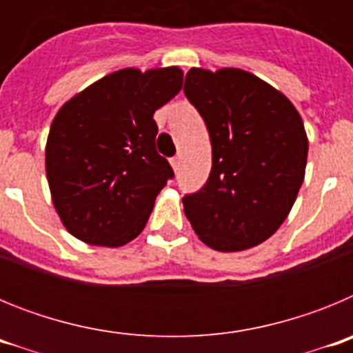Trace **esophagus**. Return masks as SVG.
Returning a JSON list of instances; mask_svg holds the SVG:
<instances>
[{"instance_id": "1", "label": "esophagus", "mask_w": 353, "mask_h": 353, "mask_svg": "<svg viewBox=\"0 0 353 353\" xmlns=\"http://www.w3.org/2000/svg\"><path fill=\"white\" fill-rule=\"evenodd\" d=\"M171 166H173L174 171H179V168H180V157H173V159H171Z\"/></svg>"}]
</instances>
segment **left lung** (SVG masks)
Wrapping results in <instances>:
<instances>
[{"instance_id": "left-lung-1", "label": "left lung", "mask_w": 353, "mask_h": 353, "mask_svg": "<svg viewBox=\"0 0 353 353\" xmlns=\"http://www.w3.org/2000/svg\"><path fill=\"white\" fill-rule=\"evenodd\" d=\"M183 93L205 120L212 170L183 210L215 251H244L276 233L304 180L307 136L301 114L270 84L240 68H191Z\"/></svg>"}]
</instances>
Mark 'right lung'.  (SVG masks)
<instances>
[{
	"label": "right lung",
	"instance_id": "obj_1",
	"mask_svg": "<svg viewBox=\"0 0 353 353\" xmlns=\"http://www.w3.org/2000/svg\"><path fill=\"white\" fill-rule=\"evenodd\" d=\"M179 67L123 68L65 102L52 120L46 173L52 203L76 239L118 248L139 235L174 176L155 150V109L182 90Z\"/></svg>",
	"mask_w": 353,
	"mask_h": 353
}]
</instances>
